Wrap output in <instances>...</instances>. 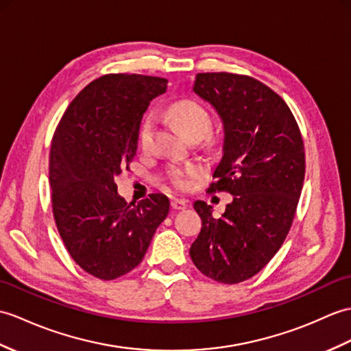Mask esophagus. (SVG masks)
<instances>
[{"instance_id":"1","label":"esophagus","mask_w":351,"mask_h":351,"mask_svg":"<svg viewBox=\"0 0 351 351\" xmlns=\"http://www.w3.org/2000/svg\"><path fill=\"white\" fill-rule=\"evenodd\" d=\"M170 205H172V208H173L175 210H184V209L186 208V202L182 200V199H173L172 203H170Z\"/></svg>"}]
</instances>
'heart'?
<instances>
[{"mask_svg": "<svg viewBox=\"0 0 351 351\" xmlns=\"http://www.w3.org/2000/svg\"><path fill=\"white\" fill-rule=\"evenodd\" d=\"M169 117L173 121V124L178 127L181 133L186 137L190 136H203L210 125V117L208 110L203 106L194 100H181L172 104L169 109ZM154 130V118L148 117L141 127L138 132V143L142 148H146L149 145L151 136ZM200 169L197 166H186V167H173L170 169L169 178L170 182L178 190H185L190 185V179L197 176Z\"/></svg>", "mask_w": 351, "mask_h": 351, "instance_id": "1", "label": "heart"}]
</instances>
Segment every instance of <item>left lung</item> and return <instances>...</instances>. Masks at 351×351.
Here are the masks:
<instances>
[{"label": "left lung", "instance_id": "1", "mask_svg": "<svg viewBox=\"0 0 351 351\" xmlns=\"http://www.w3.org/2000/svg\"><path fill=\"white\" fill-rule=\"evenodd\" d=\"M193 91L223 122V157L209 191H229L232 203L214 218L197 200L202 230L190 256L199 271L224 284L245 281L282 245L305 178V151L298 122L281 97L250 76L199 73Z\"/></svg>", "mask_w": 351, "mask_h": 351}]
</instances>
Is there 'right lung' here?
Masks as SVG:
<instances>
[{"label": "right lung", "mask_w": 351, "mask_h": 351, "mask_svg": "<svg viewBox=\"0 0 351 351\" xmlns=\"http://www.w3.org/2000/svg\"><path fill=\"white\" fill-rule=\"evenodd\" d=\"M166 88L162 77L101 76L76 95L55 130L49 156L55 223L71 258L95 278L133 271L169 214L165 194L128 205L115 184L136 156L143 113Z\"/></svg>", "instance_id": "add662e5"}]
</instances>
